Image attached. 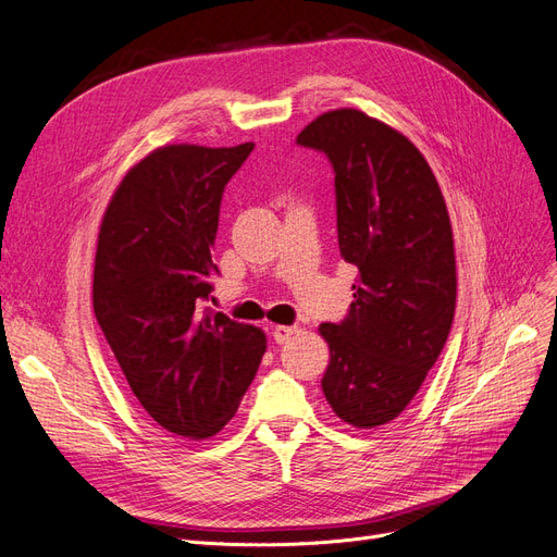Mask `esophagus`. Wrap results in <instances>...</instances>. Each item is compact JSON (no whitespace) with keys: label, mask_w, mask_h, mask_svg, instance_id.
Here are the masks:
<instances>
[{"label":"esophagus","mask_w":557,"mask_h":557,"mask_svg":"<svg viewBox=\"0 0 557 557\" xmlns=\"http://www.w3.org/2000/svg\"><path fill=\"white\" fill-rule=\"evenodd\" d=\"M298 333L296 325H273V339L277 344H286Z\"/></svg>","instance_id":"1"}]
</instances>
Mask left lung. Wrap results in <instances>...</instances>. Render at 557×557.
I'll return each mask as SVG.
<instances>
[{
	"label": "left lung",
	"mask_w": 557,
	"mask_h": 557,
	"mask_svg": "<svg viewBox=\"0 0 557 557\" xmlns=\"http://www.w3.org/2000/svg\"><path fill=\"white\" fill-rule=\"evenodd\" d=\"M335 170L337 238L358 268L342 323H321L331 364L321 379L335 416L356 429L395 420L447 342L457 261L441 185L416 144L387 123L342 108L296 139Z\"/></svg>",
	"instance_id": "8db88e82"
}]
</instances>
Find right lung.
I'll list each match as a JSON object with an SVG mask.
<instances>
[{"instance_id": "right-lung-1", "label": "right lung", "mask_w": 557, "mask_h": 557, "mask_svg": "<svg viewBox=\"0 0 557 557\" xmlns=\"http://www.w3.org/2000/svg\"><path fill=\"white\" fill-rule=\"evenodd\" d=\"M255 144H168L123 176L102 215L94 312L141 408L176 436L203 441L250 387L265 335L211 307L224 185Z\"/></svg>"}]
</instances>
